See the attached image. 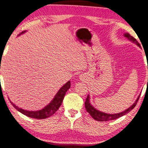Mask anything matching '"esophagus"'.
Returning <instances> with one entry per match:
<instances>
[{"instance_id":"obj_1","label":"esophagus","mask_w":148,"mask_h":148,"mask_svg":"<svg viewBox=\"0 0 148 148\" xmlns=\"http://www.w3.org/2000/svg\"><path fill=\"white\" fill-rule=\"evenodd\" d=\"M82 77H83V76H82ZM82 77H81V79H83V78H82Z\"/></svg>"}]
</instances>
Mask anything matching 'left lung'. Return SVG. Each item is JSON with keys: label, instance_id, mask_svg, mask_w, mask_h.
Instances as JSON below:
<instances>
[{"label": "left lung", "instance_id": "1", "mask_svg": "<svg viewBox=\"0 0 148 148\" xmlns=\"http://www.w3.org/2000/svg\"><path fill=\"white\" fill-rule=\"evenodd\" d=\"M125 37L128 38V39L131 40V41L134 42V43H136L139 47H140V43L136 40V38H134L132 36H131L129 34L126 33L124 34ZM139 98H140V95L138 96V98H137V100H136V102L134 103V105H131V107L129 109H127L125 111L122 112H120L118 114H105L104 112H102L98 111L96 109H95L93 107L90 105V101H89V95H88L86 100L85 102V108L86 111L90 114V116L93 118L94 119H95L96 121H110V120H114V119H116L117 118L121 117V116H124V114H126L129 113L131 110H133L135 107H136V104L138 103V100Z\"/></svg>", "mask_w": 148, "mask_h": 148}]
</instances>
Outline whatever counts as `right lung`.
Returning <instances> with one entry per match:
<instances>
[{"instance_id": "1", "label": "right lung", "mask_w": 148, "mask_h": 148, "mask_svg": "<svg viewBox=\"0 0 148 148\" xmlns=\"http://www.w3.org/2000/svg\"><path fill=\"white\" fill-rule=\"evenodd\" d=\"M22 33H23V32H22ZM70 86V82H66V84L60 89L59 91H58V93L56 94L55 98H53V100L50 102V103H49V105H47L45 108L42 109V110H38V111H27V110H24L21 108H19L18 107L16 106L15 105H14V104L11 103V102L10 103H12V105H13V107L16 109V110H17L19 112H20L21 113L26 115V116H29V117L32 118H35V119H45V118H48L49 117V116H52V115L56 113V112H57V110L59 109L62 103L63 99H64L66 92L67 91V90H69Z\"/></svg>"}]
</instances>
